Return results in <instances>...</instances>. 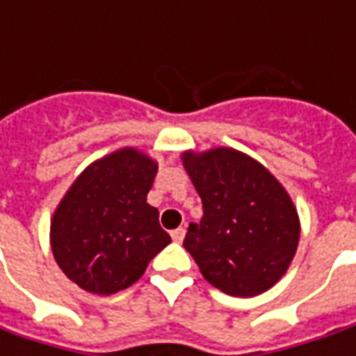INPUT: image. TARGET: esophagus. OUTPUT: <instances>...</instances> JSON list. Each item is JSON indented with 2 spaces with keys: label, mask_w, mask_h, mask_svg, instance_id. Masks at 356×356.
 Segmentation results:
<instances>
[{
  "label": "esophagus",
  "mask_w": 356,
  "mask_h": 356,
  "mask_svg": "<svg viewBox=\"0 0 356 356\" xmlns=\"http://www.w3.org/2000/svg\"><path fill=\"white\" fill-rule=\"evenodd\" d=\"M171 238H173V241L181 243V241H183V238H185V228L173 229V232H171Z\"/></svg>",
  "instance_id": "esophagus-1"
}]
</instances>
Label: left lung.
Returning <instances> with one entry per match:
<instances>
[{"mask_svg":"<svg viewBox=\"0 0 356 356\" xmlns=\"http://www.w3.org/2000/svg\"><path fill=\"white\" fill-rule=\"evenodd\" d=\"M202 218L183 241L202 277L229 296H257L286 273L300 239L289 193L269 169L234 147L183 152Z\"/></svg>","mask_w":356,"mask_h":356,"instance_id":"1","label":"left lung"}]
</instances>
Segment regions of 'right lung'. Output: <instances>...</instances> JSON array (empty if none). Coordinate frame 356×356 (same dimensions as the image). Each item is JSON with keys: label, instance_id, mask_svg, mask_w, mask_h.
<instances>
[{"label": "right lung", "instance_id": "obj_1", "mask_svg": "<svg viewBox=\"0 0 356 356\" xmlns=\"http://www.w3.org/2000/svg\"><path fill=\"white\" fill-rule=\"evenodd\" d=\"M158 161L120 147L93 161L72 183L50 222L58 267L79 289L108 296L132 286L171 243L147 193Z\"/></svg>", "mask_w": 356, "mask_h": 356}]
</instances>
